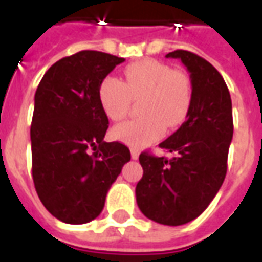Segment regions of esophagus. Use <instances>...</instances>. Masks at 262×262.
<instances>
[{
  "instance_id": "obj_1",
  "label": "esophagus",
  "mask_w": 262,
  "mask_h": 262,
  "mask_svg": "<svg viewBox=\"0 0 262 262\" xmlns=\"http://www.w3.org/2000/svg\"><path fill=\"white\" fill-rule=\"evenodd\" d=\"M139 150L137 148H130V156H132V159L133 160H137L139 159Z\"/></svg>"
}]
</instances>
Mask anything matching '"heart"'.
Masks as SVG:
<instances>
[{
  "instance_id": "1",
  "label": "heart",
  "mask_w": 262,
  "mask_h": 262,
  "mask_svg": "<svg viewBox=\"0 0 262 262\" xmlns=\"http://www.w3.org/2000/svg\"><path fill=\"white\" fill-rule=\"evenodd\" d=\"M126 82L106 75L98 88V99L103 114L120 120L129 114L132 97H140L144 115L115 126V139L132 147H144L164 135L165 125L177 127L187 119L192 105L191 77L181 69L154 59L135 61L125 69Z\"/></svg>"
}]
</instances>
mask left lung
Segmentation results:
<instances>
[{
	"mask_svg": "<svg viewBox=\"0 0 262 262\" xmlns=\"http://www.w3.org/2000/svg\"><path fill=\"white\" fill-rule=\"evenodd\" d=\"M165 57L180 59L191 73L193 98L187 120L160 147L174 156H139L143 177L136 185L142 213L167 226L196 219L225 181L233 137L230 92L223 77L201 56L176 50Z\"/></svg>",
	"mask_w": 262,
	"mask_h": 262,
	"instance_id": "8db88e82",
	"label": "left lung"
}]
</instances>
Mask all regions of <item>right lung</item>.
Wrapping results in <instances>:
<instances>
[{"instance_id": "right-lung-1", "label": "right lung", "mask_w": 262, "mask_h": 262, "mask_svg": "<svg viewBox=\"0 0 262 262\" xmlns=\"http://www.w3.org/2000/svg\"><path fill=\"white\" fill-rule=\"evenodd\" d=\"M125 59L82 50L56 61L35 94L31 125L32 177L39 199L69 225L102 212L109 188L130 160L119 142H103L108 116L98 99L101 81Z\"/></svg>"}]
</instances>
